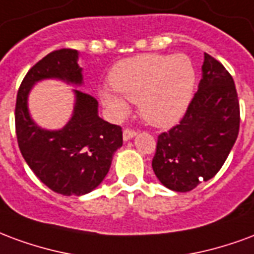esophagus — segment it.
Listing matches in <instances>:
<instances>
[{"label": "esophagus", "instance_id": "34e87169", "mask_svg": "<svg viewBox=\"0 0 254 254\" xmlns=\"http://www.w3.org/2000/svg\"><path fill=\"white\" fill-rule=\"evenodd\" d=\"M135 135H136V131L134 128H125V131H123V138H125V140L131 139Z\"/></svg>", "mask_w": 254, "mask_h": 254}]
</instances>
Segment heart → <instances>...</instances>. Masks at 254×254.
Segmentation results:
<instances>
[{
	"label": "heart",
	"instance_id": "b5f03b06",
	"mask_svg": "<svg viewBox=\"0 0 254 254\" xmlns=\"http://www.w3.org/2000/svg\"><path fill=\"white\" fill-rule=\"evenodd\" d=\"M195 82V67L186 54H142L115 64L109 71L112 89H101L99 94L115 118H123L128 112L126 98L138 103L147 123L166 127L184 115Z\"/></svg>",
	"mask_w": 254,
	"mask_h": 254
}]
</instances>
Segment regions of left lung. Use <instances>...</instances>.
<instances>
[{
	"label": "left lung",
	"mask_w": 254,
	"mask_h": 254,
	"mask_svg": "<svg viewBox=\"0 0 254 254\" xmlns=\"http://www.w3.org/2000/svg\"><path fill=\"white\" fill-rule=\"evenodd\" d=\"M201 68L197 92L179 125L158 135L151 162L158 180L176 192L212 179L240 131V101L231 74L208 54Z\"/></svg>",
	"instance_id": "left-lung-1"
}]
</instances>
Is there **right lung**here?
Segmentation results:
<instances>
[{
  "label": "right lung",
  "mask_w": 254,
  "mask_h": 254,
  "mask_svg": "<svg viewBox=\"0 0 254 254\" xmlns=\"http://www.w3.org/2000/svg\"><path fill=\"white\" fill-rule=\"evenodd\" d=\"M78 53L55 50L35 64L20 85L14 108L16 135L24 160L39 180L64 196L85 195L104 180L115 151L123 145V131L97 115V100L75 90L73 118L58 131L39 128L29 118L27 97L32 85L44 78H61L79 85Z\"/></svg>",
  "instance_id": "right-lung-1"
}]
</instances>
